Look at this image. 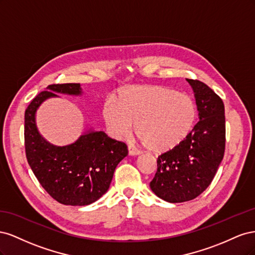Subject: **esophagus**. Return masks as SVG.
Here are the masks:
<instances>
[{"label": "esophagus", "mask_w": 255, "mask_h": 255, "mask_svg": "<svg viewBox=\"0 0 255 255\" xmlns=\"http://www.w3.org/2000/svg\"><path fill=\"white\" fill-rule=\"evenodd\" d=\"M128 153L129 156H136V155H139L140 152L138 151L135 146H133L132 144H128Z\"/></svg>", "instance_id": "34e87169"}]
</instances>
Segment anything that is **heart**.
Instances as JSON below:
<instances>
[{
	"label": "heart",
	"mask_w": 255,
	"mask_h": 255,
	"mask_svg": "<svg viewBox=\"0 0 255 255\" xmlns=\"http://www.w3.org/2000/svg\"><path fill=\"white\" fill-rule=\"evenodd\" d=\"M103 120L115 138L135 133L145 148L155 153L170 151L194 129L198 107L187 95L163 86H129L121 89L116 101L109 100L102 111Z\"/></svg>",
	"instance_id": "b5f03b06"
}]
</instances>
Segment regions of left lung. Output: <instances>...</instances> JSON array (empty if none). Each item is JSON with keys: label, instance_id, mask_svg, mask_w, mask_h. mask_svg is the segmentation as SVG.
I'll use <instances>...</instances> for the list:
<instances>
[{"label": "left lung", "instance_id": "left-lung-1", "mask_svg": "<svg viewBox=\"0 0 255 255\" xmlns=\"http://www.w3.org/2000/svg\"><path fill=\"white\" fill-rule=\"evenodd\" d=\"M194 90L199 122L176 148L157 158L152 191L170 203L197 198L218 170L226 146V117L222 100L204 83L186 79Z\"/></svg>", "mask_w": 255, "mask_h": 255}]
</instances>
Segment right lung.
Instances as JSON below:
<instances>
[{
    "mask_svg": "<svg viewBox=\"0 0 255 255\" xmlns=\"http://www.w3.org/2000/svg\"><path fill=\"white\" fill-rule=\"evenodd\" d=\"M80 97L81 84H53L40 92L25 111L24 139L29 167L45 191L65 205L84 206L96 202L109 190L115 169L128 155V146L102 130L85 128L74 142H49L37 128L41 104L58 95Z\"/></svg>",
    "mask_w": 255,
    "mask_h": 255,
    "instance_id": "obj_1",
    "label": "right lung"
}]
</instances>
